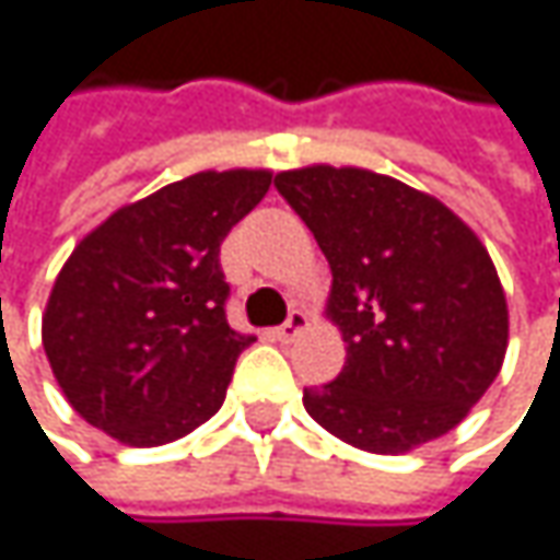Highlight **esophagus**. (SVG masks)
Returning <instances> with one entry per match:
<instances>
[{
    "label": "esophagus",
    "instance_id": "34e87169",
    "mask_svg": "<svg viewBox=\"0 0 560 560\" xmlns=\"http://www.w3.org/2000/svg\"><path fill=\"white\" fill-rule=\"evenodd\" d=\"M307 326H311V316H307V313L291 311L288 313V319L276 329V339H279V342H291V339H294L298 332H304Z\"/></svg>",
    "mask_w": 560,
    "mask_h": 560
}]
</instances>
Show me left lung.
Wrapping results in <instances>:
<instances>
[{"mask_svg":"<svg viewBox=\"0 0 560 560\" xmlns=\"http://www.w3.org/2000/svg\"><path fill=\"white\" fill-rule=\"evenodd\" d=\"M332 269L326 316L342 374L304 389L319 428L368 453H409L453 431L501 374L510 316L476 231L441 199L364 167L276 174Z\"/></svg>","mask_w":560,"mask_h":560,"instance_id":"obj_1","label":"left lung"}]
</instances>
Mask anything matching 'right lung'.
I'll list each match as a JSON object with an SVG mask.
<instances>
[{
  "mask_svg": "<svg viewBox=\"0 0 560 560\" xmlns=\"http://www.w3.org/2000/svg\"><path fill=\"white\" fill-rule=\"evenodd\" d=\"M272 171H199L116 209L52 281L40 339L69 406L126 446L186 438L221 409L237 354L218 253Z\"/></svg>",
  "mask_w": 560,
  "mask_h": 560,
  "instance_id": "right-lung-1",
  "label": "right lung"
}]
</instances>
